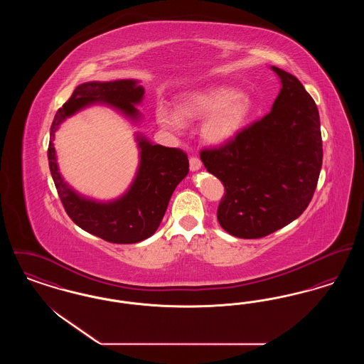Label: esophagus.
<instances>
[{
  "label": "esophagus",
  "mask_w": 364,
  "mask_h": 364,
  "mask_svg": "<svg viewBox=\"0 0 364 364\" xmlns=\"http://www.w3.org/2000/svg\"><path fill=\"white\" fill-rule=\"evenodd\" d=\"M202 168V161L198 156H191L190 158V169L192 172L199 171Z\"/></svg>",
  "instance_id": "1"
}]
</instances>
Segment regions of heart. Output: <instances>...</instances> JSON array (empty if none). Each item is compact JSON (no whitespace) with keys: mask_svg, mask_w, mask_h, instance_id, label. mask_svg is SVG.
Returning a JSON list of instances; mask_svg holds the SVG:
<instances>
[{"mask_svg":"<svg viewBox=\"0 0 364 364\" xmlns=\"http://www.w3.org/2000/svg\"><path fill=\"white\" fill-rule=\"evenodd\" d=\"M254 112V101L233 87H210L187 94L177 105V113L166 106H158L156 122L168 131L180 132L184 120L209 117L203 122V138L223 144L235 138Z\"/></svg>","mask_w":364,"mask_h":364,"instance_id":"heart-1","label":"heart"}]
</instances>
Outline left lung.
Instances as JSON below:
<instances>
[{
	"label": "left lung",
	"instance_id": "obj_1",
	"mask_svg": "<svg viewBox=\"0 0 364 364\" xmlns=\"http://www.w3.org/2000/svg\"><path fill=\"white\" fill-rule=\"evenodd\" d=\"M281 80L272 112L200 159L225 193L217 210L232 236L259 239L291 224L311 202L322 168L318 107L294 75L272 67Z\"/></svg>",
	"mask_w": 364,
	"mask_h": 364
}]
</instances>
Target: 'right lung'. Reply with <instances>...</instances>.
<instances>
[{
	"mask_svg": "<svg viewBox=\"0 0 364 364\" xmlns=\"http://www.w3.org/2000/svg\"><path fill=\"white\" fill-rule=\"evenodd\" d=\"M143 94L144 88L132 79L83 83L57 110L50 127L48 158L63 206L76 225L109 242L132 244L156 233L174 188L188 173V156L180 149L153 144L140 135L136 138L140 164L129 190L113 202H95L76 193L63 180L55 161L54 132L67 117L95 102L110 105L138 122L140 113L135 105L141 102Z\"/></svg>",
	"mask_w": 364,
	"mask_h": 364,
	"instance_id": "obj_1",
	"label": "right lung"
}]
</instances>
